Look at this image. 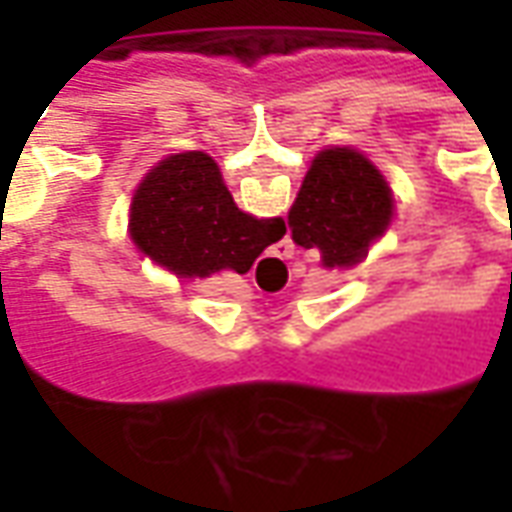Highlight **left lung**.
<instances>
[{
    "mask_svg": "<svg viewBox=\"0 0 512 512\" xmlns=\"http://www.w3.org/2000/svg\"><path fill=\"white\" fill-rule=\"evenodd\" d=\"M395 200L376 164L354 147L312 158L288 213L293 241L321 252L323 268H351L392 224Z\"/></svg>",
    "mask_w": 512,
    "mask_h": 512,
    "instance_id": "8db88e82",
    "label": "left lung"
}]
</instances>
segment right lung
I'll list each match as a JSON object with an SVG mask.
<instances>
[{
    "label": "right lung",
    "mask_w": 512,
    "mask_h": 512,
    "mask_svg": "<svg viewBox=\"0 0 512 512\" xmlns=\"http://www.w3.org/2000/svg\"><path fill=\"white\" fill-rule=\"evenodd\" d=\"M128 230L158 266L183 279H205L224 268L246 274L255 257L285 235V222L241 211L216 161L189 150L158 161L142 178Z\"/></svg>",
    "instance_id": "right-lung-1"
}]
</instances>
